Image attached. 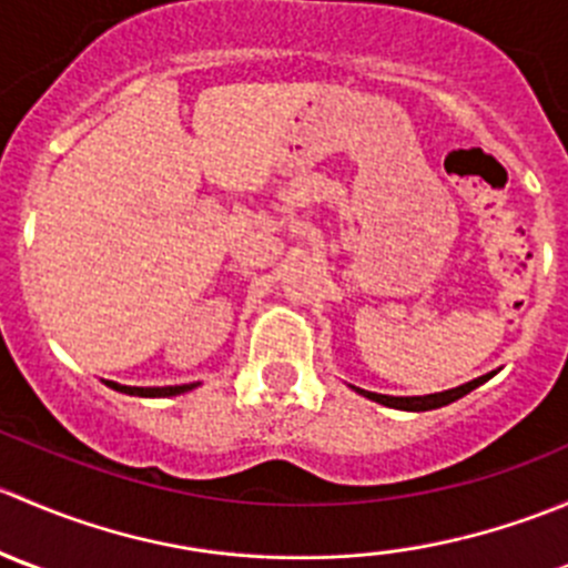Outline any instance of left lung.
<instances>
[{"mask_svg": "<svg viewBox=\"0 0 568 568\" xmlns=\"http://www.w3.org/2000/svg\"><path fill=\"white\" fill-rule=\"evenodd\" d=\"M486 379H491V374L480 376V379H473L467 382V385L462 387H454V390H445V393H434V395H406V398H395V395H379V393H368V390H359V395H365V398L376 400V404H385V406H393V409H406V412H426V409H439V406L450 404V400L462 398V395H467L469 390H475L478 385H484Z\"/></svg>", "mask_w": 568, "mask_h": 568, "instance_id": "8db88e82", "label": "left lung"}]
</instances>
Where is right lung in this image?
<instances>
[{
	"label": "right lung",
	"instance_id": "1",
	"mask_svg": "<svg viewBox=\"0 0 568 568\" xmlns=\"http://www.w3.org/2000/svg\"><path fill=\"white\" fill-rule=\"evenodd\" d=\"M112 390H120V393H129V395H140V398H159V395H181L186 390H192L194 385H175V387H125V385H118V382H106Z\"/></svg>",
	"mask_w": 568,
	"mask_h": 568
}]
</instances>
